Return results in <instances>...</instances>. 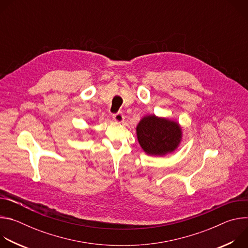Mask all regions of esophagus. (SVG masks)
I'll return each instance as SVG.
<instances>
[{"mask_svg":"<svg viewBox=\"0 0 248 248\" xmlns=\"http://www.w3.org/2000/svg\"><path fill=\"white\" fill-rule=\"evenodd\" d=\"M113 119H114V121H115L116 123H119V124H121V123H123V122L124 121V115H123L122 113H117V114H115V115L113 116Z\"/></svg>","mask_w":248,"mask_h":248,"instance_id":"34e87169","label":"esophagus"}]
</instances>
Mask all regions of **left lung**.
I'll return each instance as SVG.
<instances>
[{
	"instance_id": "obj_1",
	"label": "left lung",
	"mask_w": 248,
	"mask_h": 248,
	"mask_svg": "<svg viewBox=\"0 0 248 248\" xmlns=\"http://www.w3.org/2000/svg\"><path fill=\"white\" fill-rule=\"evenodd\" d=\"M138 142L150 156H165L179 147L183 131L179 123L155 115L145 116L136 126Z\"/></svg>"
}]
</instances>
